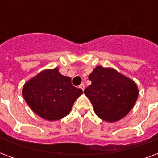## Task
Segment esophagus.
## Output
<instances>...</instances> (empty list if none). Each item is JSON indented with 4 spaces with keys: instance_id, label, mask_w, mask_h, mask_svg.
<instances>
[{
    "instance_id": "34e87169",
    "label": "esophagus",
    "mask_w": 158,
    "mask_h": 158,
    "mask_svg": "<svg viewBox=\"0 0 158 158\" xmlns=\"http://www.w3.org/2000/svg\"><path fill=\"white\" fill-rule=\"evenodd\" d=\"M79 88L81 89L84 91V90H85V85H84V84H81V85H79Z\"/></svg>"
}]
</instances>
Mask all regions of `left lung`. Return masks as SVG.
Returning <instances> with one entry per match:
<instances>
[{"label":"left lung","instance_id":"1","mask_svg":"<svg viewBox=\"0 0 158 158\" xmlns=\"http://www.w3.org/2000/svg\"><path fill=\"white\" fill-rule=\"evenodd\" d=\"M89 79L91 85L84 93L103 121L112 123L120 121L135 106L139 94L137 85L115 69L97 66Z\"/></svg>","mask_w":158,"mask_h":158}]
</instances>
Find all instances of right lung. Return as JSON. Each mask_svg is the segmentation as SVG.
I'll use <instances>...</instances> for the list:
<instances>
[{
  "label": "right lung",
  "mask_w": 158,
  "mask_h": 158,
  "mask_svg": "<svg viewBox=\"0 0 158 158\" xmlns=\"http://www.w3.org/2000/svg\"><path fill=\"white\" fill-rule=\"evenodd\" d=\"M83 94L72 85L71 79L62 75L58 68L44 69L24 84L23 95L35 114L49 121L65 117L73 103Z\"/></svg>",
  "instance_id": "1"
}]
</instances>
